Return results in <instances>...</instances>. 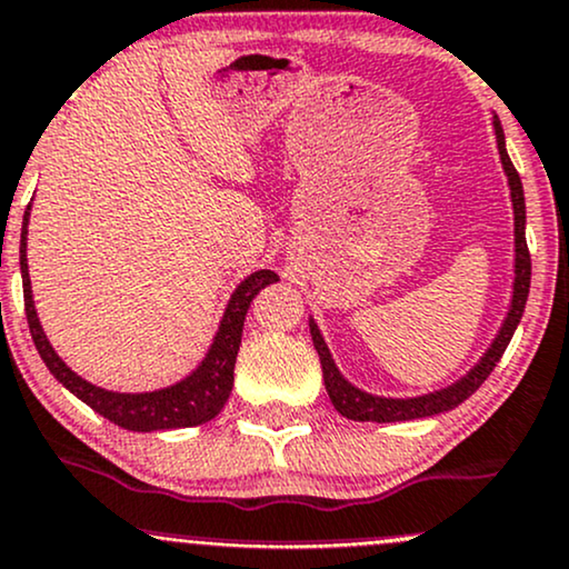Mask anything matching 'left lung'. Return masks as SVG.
Wrapping results in <instances>:
<instances>
[{"label": "left lung", "instance_id": "1", "mask_svg": "<svg viewBox=\"0 0 569 569\" xmlns=\"http://www.w3.org/2000/svg\"><path fill=\"white\" fill-rule=\"evenodd\" d=\"M493 134H496V147H499V158L503 177H507L509 184V200L511 210H515V279H511V298L507 317H503L499 332L490 340L486 353L480 356L478 363L461 375L459 380H453L446 388H438L432 392H422V396H409V398H390V396H377V392L361 390L359 385H353L346 375L338 369L332 353H329L325 335L313 317H308V327H311V340L313 348H317L321 371H325V388L329 392V401H332L335 409H338L342 417L353 419V422H406V419H422V417H435V413H443L456 409L459 403H465L475 390L480 388L482 382L488 380V375L493 371L496 363L507 350L511 335H515L517 325H520L525 303H528L530 292V252H528V240H525V192L522 181L517 168L511 166L509 152H507V139H503V129L499 116H493Z\"/></svg>", "mask_w": 569, "mask_h": 569}]
</instances>
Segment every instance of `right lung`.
Wrapping results in <instances>:
<instances>
[{
    "instance_id": "1",
    "label": "right lung",
    "mask_w": 569,
    "mask_h": 569,
    "mask_svg": "<svg viewBox=\"0 0 569 569\" xmlns=\"http://www.w3.org/2000/svg\"><path fill=\"white\" fill-rule=\"evenodd\" d=\"M28 219H31V206L23 213V229H20V273H23V298H26V317L28 329H31L33 346H37L41 361L52 371V377L62 388L73 392L79 401L89 409L102 413L104 419L134 432H152V430H179V427H198L219 417L223 403L229 401L231 385H234V361L237 350L242 342L244 313L252 303V298L263 290L266 284L279 282V277L269 269L252 271L244 277L237 290L231 292L227 308H223L221 325L216 329V338L210 342L206 359L194 367L184 380L168 385V388L144 390V392H118L104 390L83 380L76 375L66 361L60 359L58 350L47 340L41 329L37 306L31 296V277H28V258H26V240H28Z\"/></svg>"
}]
</instances>
